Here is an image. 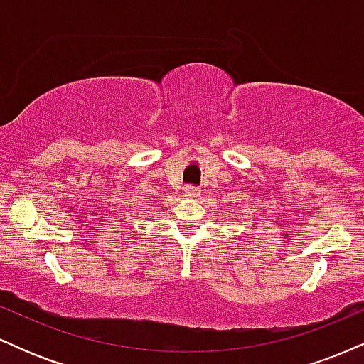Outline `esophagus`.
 Instances as JSON below:
<instances>
[{
  "instance_id": "34e87169",
  "label": "esophagus",
  "mask_w": 364,
  "mask_h": 364,
  "mask_svg": "<svg viewBox=\"0 0 364 364\" xmlns=\"http://www.w3.org/2000/svg\"><path fill=\"white\" fill-rule=\"evenodd\" d=\"M183 190H185V193L188 196H198L200 191H202L198 186H193V185H186L185 188H183Z\"/></svg>"
}]
</instances>
